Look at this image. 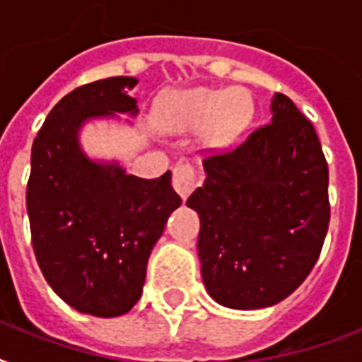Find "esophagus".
I'll use <instances>...</instances> for the list:
<instances>
[{"label":"esophagus","instance_id":"1","mask_svg":"<svg viewBox=\"0 0 362 362\" xmlns=\"http://www.w3.org/2000/svg\"><path fill=\"white\" fill-rule=\"evenodd\" d=\"M199 184H201V175H199V170L195 167H192L189 163H184V161L175 165V169H173V186L182 197L186 199Z\"/></svg>","mask_w":362,"mask_h":362}]
</instances>
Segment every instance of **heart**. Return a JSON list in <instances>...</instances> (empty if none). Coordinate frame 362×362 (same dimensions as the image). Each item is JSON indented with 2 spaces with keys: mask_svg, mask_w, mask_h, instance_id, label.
Instances as JSON below:
<instances>
[{
  "mask_svg": "<svg viewBox=\"0 0 362 362\" xmlns=\"http://www.w3.org/2000/svg\"><path fill=\"white\" fill-rule=\"evenodd\" d=\"M253 115L252 99L240 90L197 88L173 93L158 109L159 124L167 129H203L209 146H220L240 133Z\"/></svg>",
  "mask_w": 362,
  "mask_h": 362,
  "instance_id": "heart-1",
  "label": "heart"
}]
</instances>
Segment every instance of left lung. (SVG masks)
Returning <instances> with one entry per match:
<instances>
[{
  "mask_svg": "<svg viewBox=\"0 0 362 362\" xmlns=\"http://www.w3.org/2000/svg\"><path fill=\"white\" fill-rule=\"evenodd\" d=\"M272 122L203 159L206 180L187 199L201 218L199 257L210 297L235 310L289 297L325 242L329 165L312 122L284 93Z\"/></svg>",
  "mask_w": 362,
  "mask_h": 362,
  "instance_id": "left-lung-1",
  "label": "left lung"
}]
</instances>
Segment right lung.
<instances>
[{"instance_id":"add662e5","label":"right lung","mask_w":362,"mask_h":362,"mask_svg":"<svg viewBox=\"0 0 362 362\" xmlns=\"http://www.w3.org/2000/svg\"><path fill=\"white\" fill-rule=\"evenodd\" d=\"M135 84L112 76L78 86L50 110L31 146L25 204L39 269L71 308L98 317L135 306L150 252L182 203L170 170L136 178L115 163H93L78 146L88 118L136 115V99L124 92Z\"/></svg>"}]
</instances>
